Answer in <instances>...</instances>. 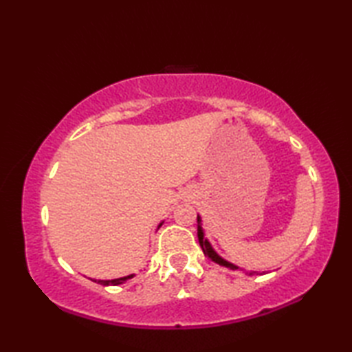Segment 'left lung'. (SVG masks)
<instances>
[{
	"label": "left lung",
	"mask_w": 352,
	"mask_h": 352,
	"mask_svg": "<svg viewBox=\"0 0 352 352\" xmlns=\"http://www.w3.org/2000/svg\"><path fill=\"white\" fill-rule=\"evenodd\" d=\"M197 221H198V241H199L201 248H203V252L206 254V256L210 258L212 261H214V263H218L221 266H226V267H230V269H239L236 265L230 263V261H227V260H223L219 256V254L213 250V246L210 245V242H208L207 239L204 237V230H203V227H201V218H199V216L197 218ZM254 274H257V272H250V275H254Z\"/></svg>",
	"instance_id": "obj_1"
}]
</instances>
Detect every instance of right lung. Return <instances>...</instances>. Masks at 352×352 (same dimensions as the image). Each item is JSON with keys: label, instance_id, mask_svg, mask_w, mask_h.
<instances>
[{"label": "right lung", "instance_id": "1", "mask_svg": "<svg viewBox=\"0 0 352 352\" xmlns=\"http://www.w3.org/2000/svg\"><path fill=\"white\" fill-rule=\"evenodd\" d=\"M162 227V223L159 226V228ZM134 276V274H131V275H126V276H121V278H115V280H94V281H98L100 284H102V286H118V284H122V283H125L126 280H130V278H133Z\"/></svg>", "mask_w": 352, "mask_h": 352}]
</instances>
